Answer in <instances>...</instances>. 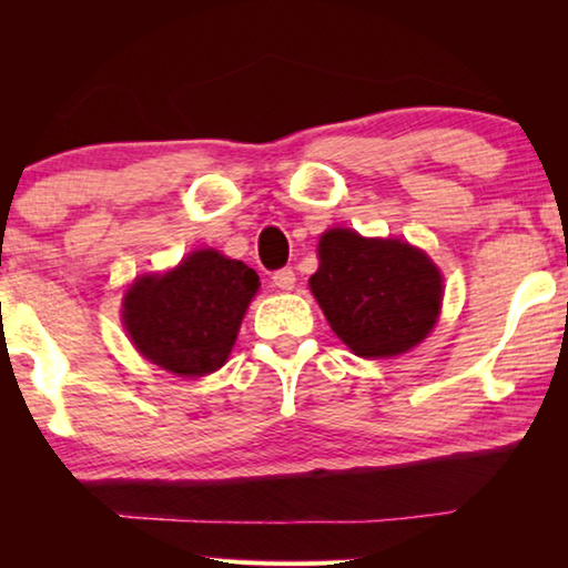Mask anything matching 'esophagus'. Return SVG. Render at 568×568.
<instances>
[{"label": "esophagus", "mask_w": 568, "mask_h": 568, "mask_svg": "<svg viewBox=\"0 0 568 568\" xmlns=\"http://www.w3.org/2000/svg\"><path fill=\"white\" fill-rule=\"evenodd\" d=\"M271 283H273L275 287H281V291H291V287L295 285L293 267H281V271H275L273 277H271Z\"/></svg>", "instance_id": "1"}]
</instances>
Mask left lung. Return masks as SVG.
Returning <instances> with one entry per match:
<instances>
[{
  "label": "left lung",
  "mask_w": 568,
  "mask_h": 568,
  "mask_svg": "<svg viewBox=\"0 0 568 568\" xmlns=\"http://www.w3.org/2000/svg\"><path fill=\"white\" fill-rule=\"evenodd\" d=\"M311 277L335 335L361 358L406 353L434 328L444 281L426 253L400 240H365L328 230Z\"/></svg>",
  "instance_id": "8db88e82"
}]
</instances>
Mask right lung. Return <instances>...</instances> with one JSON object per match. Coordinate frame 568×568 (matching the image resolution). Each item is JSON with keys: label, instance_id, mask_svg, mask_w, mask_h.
Instances as JSON below:
<instances>
[{"label": "right lung", "instance_id": "obj_1", "mask_svg": "<svg viewBox=\"0 0 568 568\" xmlns=\"http://www.w3.org/2000/svg\"><path fill=\"white\" fill-rule=\"evenodd\" d=\"M261 277L217 250H200L124 295L122 321L145 358L178 376H207L227 361Z\"/></svg>", "mask_w": 568, "mask_h": 568}]
</instances>
